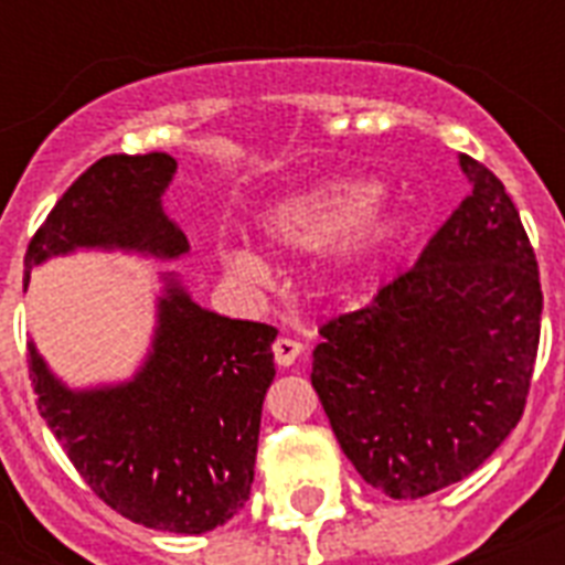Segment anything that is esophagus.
<instances>
[{"label": "esophagus", "mask_w": 565, "mask_h": 565, "mask_svg": "<svg viewBox=\"0 0 565 565\" xmlns=\"http://www.w3.org/2000/svg\"><path fill=\"white\" fill-rule=\"evenodd\" d=\"M301 352H305V345H301L299 340H292V337H278L273 345L275 363H278V366H292V363L299 361Z\"/></svg>", "instance_id": "1"}]
</instances>
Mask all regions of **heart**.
<instances>
[{
	"label": "heart",
	"instance_id": "heart-1",
	"mask_svg": "<svg viewBox=\"0 0 565 565\" xmlns=\"http://www.w3.org/2000/svg\"><path fill=\"white\" fill-rule=\"evenodd\" d=\"M384 188L366 175H337L275 199L260 213V231L275 248L301 252L337 238L334 269L352 275L381 255L395 237V220L377 204ZM222 260L231 273L260 281L266 275L264 257L248 246H225Z\"/></svg>",
	"mask_w": 565,
	"mask_h": 565
}]
</instances>
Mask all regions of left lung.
Instances as JSON below:
<instances>
[{
  "instance_id": "left-lung-1",
  "label": "left lung",
  "mask_w": 565,
  "mask_h": 565,
  "mask_svg": "<svg viewBox=\"0 0 565 565\" xmlns=\"http://www.w3.org/2000/svg\"><path fill=\"white\" fill-rule=\"evenodd\" d=\"M472 193L370 305L322 322L310 384L337 443L390 499L472 475L525 413L543 287L504 184L460 154Z\"/></svg>"
}]
</instances>
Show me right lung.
Wrapping results in <instances>:
<instances>
[{
  "label": "right lung",
  "instance_id": "right-lung-1",
  "mask_svg": "<svg viewBox=\"0 0 565 565\" xmlns=\"http://www.w3.org/2000/svg\"><path fill=\"white\" fill-rule=\"evenodd\" d=\"M175 170L167 152L99 158L34 231L25 281L40 260L78 246L184 255L188 237L161 207ZM275 334L264 322L202 310L170 278L152 354L135 381L73 393L34 345L25 361L40 416L110 510L154 531L204 534L252 492Z\"/></svg>",
  "mask_w": 565,
  "mask_h": 565
}]
</instances>
